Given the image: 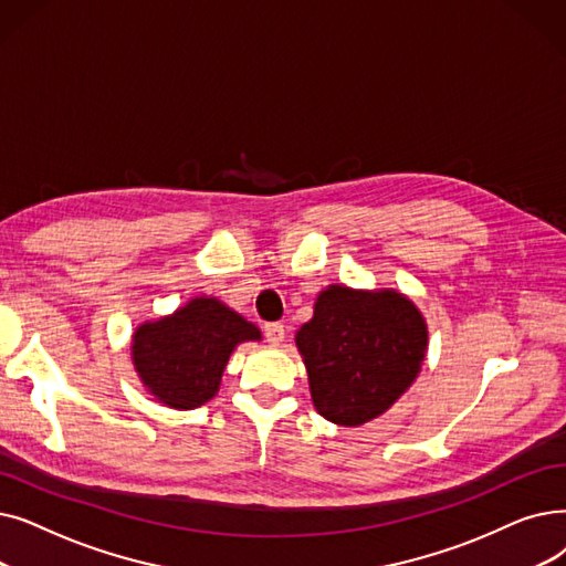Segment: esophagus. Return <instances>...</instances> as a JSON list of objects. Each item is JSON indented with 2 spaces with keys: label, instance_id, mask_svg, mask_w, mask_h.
<instances>
[{
  "label": "esophagus",
  "instance_id": "1",
  "mask_svg": "<svg viewBox=\"0 0 566 566\" xmlns=\"http://www.w3.org/2000/svg\"><path fill=\"white\" fill-rule=\"evenodd\" d=\"M263 333H265V339L273 344V347H277V344L284 342V326L282 324H265Z\"/></svg>",
  "mask_w": 566,
  "mask_h": 566
}]
</instances>
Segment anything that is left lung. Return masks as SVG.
Instances as JSON below:
<instances>
[{
	"label": "left lung",
	"mask_w": 566,
	"mask_h": 566,
	"mask_svg": "<svg viewBox=\"0 0 566 566\" xmlns=\"http://www.w3.org/2000/svg\"><path fill=\"white\" fill-rule=\"evenodd\" d=\"M314 409L358 428L396 405L421 373L428 324L396 289L318 291L314 314L296 333Z\"/></svg>",
	"instance_id": "1"
}]
</instances>
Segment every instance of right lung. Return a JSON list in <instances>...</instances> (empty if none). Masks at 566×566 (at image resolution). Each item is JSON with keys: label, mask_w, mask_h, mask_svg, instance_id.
I'll use <instances>...</instances> for the list:
<instances>
[{"label": "right lung", "mask_w": 566, "mask_h": 566, "mask_svg": "<svg viewBox=\"0 0 566 566\" xmlns=\"http://www.w3.org/2000/svg\"><path fill=\"white\" fill-rule=\"evenodd\" d=\"M259 339V326L227 303L214 296H193L174 314L136 326L132 363L157 402L187 411L217 396L238 344Z\"/></svg>", "instance_id": "obj_1"}]
</instances>
